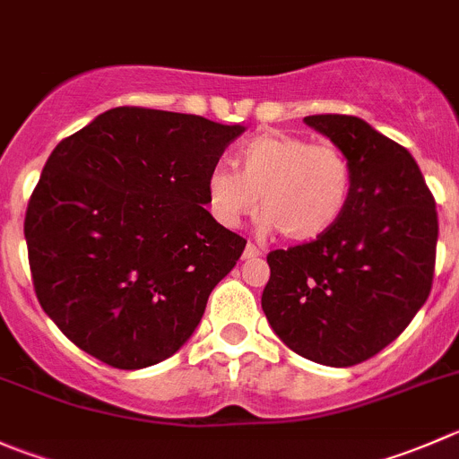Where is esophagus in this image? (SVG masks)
I'll return each instance as SVG.
<instances>
[{
  "label": "esophagus",
  "mask_w": 459,
  "mask_h": 459,
  "mask_svg": "<svg viewBox=\"0 0 459 459\" xmlns=\"http://www.w3.org/2000/svg\"><path fill=\"white\" fill-rule=\"evenodd\" d=\"M257 255H262L260 247H255V244L248 242L247 248H244V260H251V257H257Z\"/></svg>",
  "instance_id": "obj_1"
}]
</instances>
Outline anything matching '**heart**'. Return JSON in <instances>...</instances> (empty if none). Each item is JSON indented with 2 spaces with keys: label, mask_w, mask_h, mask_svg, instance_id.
<instances>
[{
  "label": "heart",
  "mask_w": 459,
  "mask_h": 459,
  "mask_svg": "<svg viewBox=\"0 0 459 459\" xmlns=\"http://www.w3.org/2000/svg\"><path fill=\"white\" fill-rule=\"evenodd\" d=\"M352 184V166L341 148L266 132L238 150V170L212 168L208 202L226 226H238L260 206L266 229H278L291 242H309L338 224Z\"/></svg>",
  "instance_id": "obj_1"
}]
</instances>
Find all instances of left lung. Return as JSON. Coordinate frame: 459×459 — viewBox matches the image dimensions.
Instances as JSON below:
<instances>
[{"label":"left lung","mask_w":459,"mask_h":459,"mask_svg":"<svg viewBox=\"0 0 459 459\" xmlns=\"http://www.w3.org/2000/svg\"><path fill=\"white\" fill-rule=\"evenodd\" d=\"M352 166V197L314 242L271 251L262 311L300 357L350 368L408 327L433 284L437 211L412 154L370 123L342 114L307 117Z\"/></svg>","instance_id":"left-lung-1"}]
</instances>
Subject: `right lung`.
Masks as SVG:
<instances>
[{
    "mask_svg": "<svg viewBox=\"0 0 459 459\" xmlns=\"http://www.w3.org/2000/svg\"><path fill=\"white\" fill-rule=\"evenodd\" d=\"M244 130L114 107L57 143L24 238L39 305L80 350L141 370L193 336L247 247L204 208L208 175Z\"/></svg>",
    "mask_w": 459,
    "mask_h": 459,
    "instance_id": "right-lung-1",
    "label": "right lung"
}]
</instances>
